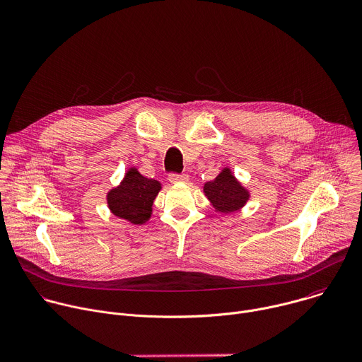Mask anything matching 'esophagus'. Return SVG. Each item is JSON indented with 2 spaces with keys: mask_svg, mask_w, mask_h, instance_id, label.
Wrapping results in <instances>:
<instances>
[{
  "mask_svg": "<svg viewBox=\"0 0 362 362\" xmlns=\"http://www.w3.org/2000/svg\"><path fill=\"white\" fill-rule=\"evenodd\" d=\"M169 182H170V183H187V182H189V176H187V175L170 173V175H169Z\"/></svg>",
  "mask_w": 362,
  "mask_h": 362,
  "instance_id": "34e87169",
  "label": "esophagus"
}]
</instances>
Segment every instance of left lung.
<instances>
[{
	"mask_svg": "<svg viewBox=\"0 0 362 362\" xmlns=\"http://www.w3.org/2000/svg\"><path fill=\"white\" fill-rule=\"evenodd\" d=\"M204 196L209 199L216 212L233 214L239 211L249 200V190L232 175L229 168H225L212 182L203 186Z\"/></svg>",
	"mask_w": 362,
	"mask_h": 362,
	"instance_id": "8db88e82",
	"label": "left lung"
}]
</instances>
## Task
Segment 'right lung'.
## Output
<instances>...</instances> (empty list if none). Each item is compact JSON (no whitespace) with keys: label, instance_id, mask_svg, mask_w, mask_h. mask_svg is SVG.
Masks as SVG:
<instances>
[{"label":"right lung","instance_id":"obj_1","mask_svg":"<svg viewBox=\"0 0 362 362\" xmlns=\"http://www.w3.org/2000/svg\"><path fill=\"white\" fill-rule=\"evenodd\" d=\"M162 185L147 179L136 168H130L120 185L107 193L109 209L117 218L133 225H143L151 216V206Z\"/></svg>","mask_w":362,"mask_h":362}]
</instances>
